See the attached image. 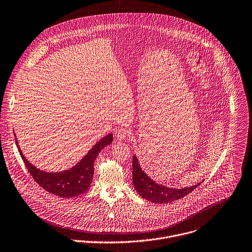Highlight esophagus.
Here are the masks:
<instances>
[{"mask_svg":"<svg viewBox=\"0 0 252 252\" xmlns=\"http://www.w3.org/2000/svg\"><path fill=\"white\" fill-rule=\"evenodd\" d=\"M130 134V131L127 129V128H124V127H121V128H118L115 132V136L117 138V140H124L127 136H129Z\"/></svg>","mask_w":252,"mask_h":252,"instance_id":"obj_1","label":"esophagus"}]
</instances>
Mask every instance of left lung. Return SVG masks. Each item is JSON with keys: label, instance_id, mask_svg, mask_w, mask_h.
<instances>
[{"label": "left lung", "instance_id": "1", "mask_svg": "<svg viewBox=\"0 0 252 252\" xmlns=\"http://www.w3.org/2000/svg\"><path fill=\"white\" fill-rule=\"evenodd\" d=\"M200 184L201 182L191 187L180 189L168 188L157 184L142 170L137 158L135 156L133 157V185L138 194L148 201L153 203H170L185 197Z\"/></svg>", "mask_w": 252, "mask_h": 252}]
</instances>
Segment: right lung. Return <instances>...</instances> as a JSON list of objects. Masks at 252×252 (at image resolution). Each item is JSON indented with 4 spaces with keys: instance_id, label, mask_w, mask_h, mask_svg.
I'll list each match as a JSON object with an SVG mask.
<instances>
[{
    "instance_id": "add662e5",
    "label": "right lung",
    "mask_w": 252,
    "mask_h": 252,
    "mask_svg": "<svg viewBox=\"0 0 252 252\" xmlns=\"http://www.w3.org/2000/svg\"><path fill=\"white\" fill-rule=\"evenodd\" d=\"M112 134L106 135L75 166L71 169L55 173L45 172L33 166L23 155L18 141H16V144L28 170L39 186L51 194L62 198H71L79 196L89 189L94 173V160L99 152L112 142Z\"/></svg>"
}]
</instances>
